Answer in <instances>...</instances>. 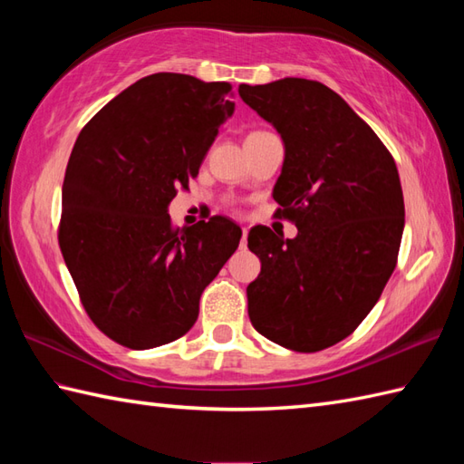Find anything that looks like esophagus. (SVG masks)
<instances>
[{"instance_id":"34e87169","label":"esophagus","mask_w":464,"mask_h":464,"mask_svg":"<svg viewBox=\"0 0 464 464\" xmlns=\"http://www.w3.org/2000/svg\"><path fill=\"white\" fill-rule=\"evenodd\" d=\"M243 235H241V249L243 247H247V235H249V229H247V227H243Z\"/></svg>"}]
</instances>
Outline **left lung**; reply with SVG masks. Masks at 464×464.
<instances>
[{
	"label": "left lung",
	"instance_id": "left-lung-1",
	"mask_svg": "<svg viewBox=\"0 0 464 464\" xmlns=\"http://www.w3.org/2000/svg\"><path fill=\"white\" fill-rule=\"evenodd\" d=\"M239 95L281 135L273 199L297 225L295 239L263 225L249 231V249L261 259L247 287L249 319L285 349H327L359 327L395 271L405 229L395 160L319 82L243 83Z\"/></svg>",
	"mask_w": 464,
	"mask_h": 464
}]
</instances>
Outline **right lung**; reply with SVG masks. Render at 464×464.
<instances>
[{"instance_id": "add662e5", "label": "right lung", "mask_w": 464, "mask_h": 464, "mask_svg": "<svg viewBox=\"0 0 464 464\" xmlns=\"http://www.w3.org/2000/svg\"><path fill=\"white\" fill-rule=\"evenodd\" d=\"M231 97L227 82L147 75L97 111L73 145L59 247L90 319L123 347L183 337L203 289L239 247L241 229L225 217L173 229L167 213L233 115Z\"/></svg>"}]
</instances>
